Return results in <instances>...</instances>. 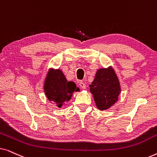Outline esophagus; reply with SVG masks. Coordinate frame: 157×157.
<instances>
[{"mask_svg":"<svg viewBox=\"0 0 157 157\" xmlns=\"http://www.w3.org/2000/svg\"><path fill=\"white\" fill-rule=\"evenodd\" d=\"M79 86H80V87L83 89H85L86 88V83L84 82H83V81H80V82H79Z\"/></svg>","mask_w":157,"mask_h":157,"instance_id":"obj_1","label":"esophagus"}]
</instances>
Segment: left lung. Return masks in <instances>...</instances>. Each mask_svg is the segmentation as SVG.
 <instances>
[{"mask_svg":"<svg viewBox=\"0 0 157 157\" xmlns=\"http://www.w3.org/2000/svg\"><path fill=\"white\" fill-rule=\"evenodd\" d=\"M89 87L99 110H106L113 106L121 92L119 79L111 67L98 69Z\"/></svg>","mask_w":157,"mask_h":157,"instance_id":"obj_1","label":"left lung"}]
</instances>
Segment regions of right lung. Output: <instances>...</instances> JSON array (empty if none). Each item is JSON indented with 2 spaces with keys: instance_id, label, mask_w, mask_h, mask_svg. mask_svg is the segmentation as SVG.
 Masks as SVG:
<instances>
[{
  "instance_id": "right-lung-1",
  "label": "right lung",
  "mask_w": 157,
  "mask_h": 157,
  "mask_svg": "<svg viewBox=\"0 0 157 157\" xmlns=\"http://www.w3.org/2000/svg\"><path fill=\"white\" fill-rule=\"evenodd\" d=\"M44 92L48 99L61 108L71 98L74 91H79L73 81H67L61 70L50 69L44 82Z\"/></svg>"
}]
</instances>
